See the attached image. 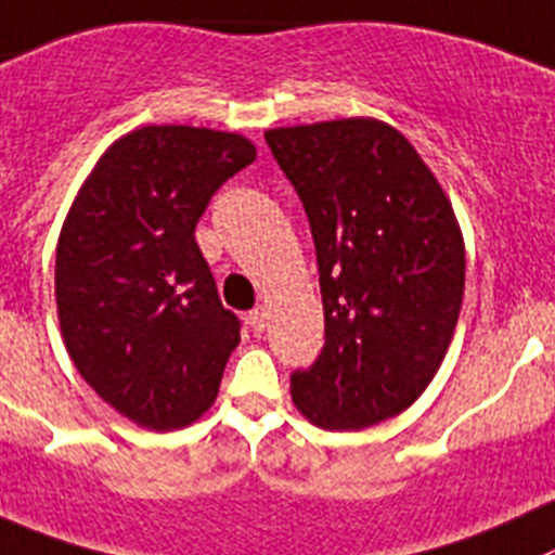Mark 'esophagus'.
I'll return each mask as SVG.
<instances>
[{
  "label": "esophagus",
  "mask_w": 555,
  "mask_h": 555,
  "mask_svg": "<svg viewBox=\"0 0 555 555\" xmlns=\"http://www.w3.org/2000/svg\"><path fill=\"white\" fill-rule=\"evenodd\" d=\"M267 308H256V310H250V313H247V324L253 326V330L256 332H261L263 326H267Z\"/></svg>",
  "instance_id": "1"
}]
</instances>
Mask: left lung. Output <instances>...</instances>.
I'll list each match as a JSON object with an SVG mask.
<instances>
[{"label": "left lung", "mask_w": 555, "mask_h": 555, "mask_svg": "<svg viewBox=\"0 0 555 555\" xmlns=\"http://www.w3.org/2000/svg\"><path fill=\"white\" fill-rule=\"evenodd\" d=\"M308 215L324 348L292 373L297 409L360 430L409 409L439 371L463 305L455 212L414 146L376 119L269 130Z\"/></svg>", "instance_id": "left-lung-1"}]
</instances>
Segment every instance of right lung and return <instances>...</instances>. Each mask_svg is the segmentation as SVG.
I'll use <instances>...</instances> for the list:
<instances>
[{"instance_id":"1","label":"right lung","mask_w":555,"mask_h":555,"mask_svg":"<svg viewBox=\"0 0 555 555\" xmlns=\"http://www.w3.org/2000/svg\"><path fill=\"white\" fill-rule=\"evenodd\" d=\"M256 160L236 133L150 125L116 141L56 245V308L83 382L152 430L184 427L218 398L242 321L223 308L195 223Z\"/></svg>"}]
</instances>
